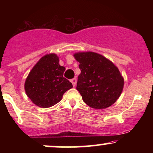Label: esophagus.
<instances>
[{
  "label": "esophagus",
  "instance_id": "esophagus-1",
  "mask_svg": "<svg viewBox=\"0 0 153 153\" xmlns=\"http://www.w3.org/2000/svg\"><path fill=\"white\" fill-rule=\"evenodd\" d=\"M71 82H72V84H73V86H75V85H76V82H77V79L76 78L71 79Z\"/></svg>",
  "mask_w": 153,
  "mask_h": 153
}]
</instances>
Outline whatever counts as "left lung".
<instances>
[{
  "instance_id": "obj_1",
  "label": "left lung",
  "mask_w": 153,
  "mask_h": 153,
  "mask_svg": "<svg viewBox=\"0 0 153 153\" xmlns=\"http://www.w3.org/2000/svg\"><path fill=\"white\" fill-rule=\"evenodd\" d=\"M79 62L77 90L91 108L103 109L111 106L122 94L124 78L118 68L101 54L93 52L74 54Z\"/></svg>"
}]
</instances>
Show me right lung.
I'll list each match as a JSON object with an SVG mask.
<instances>
[{
    "mask_svg": "<svg viewBox=\"0 0 153 153\" xmlns=\"http://www.w3.org/2000/svg\"><path fill=\"white\" fill-rule=\"evenodd\" d=\"M65 71V68L59 65L57 54L42 57L26 78L24 88L28 97L42 108L58 103L63 94L73 88L71 82L63 77Z\"/></svg>",
    "mask_w": 153,
    "mask_h": 153,
    "instance_id": "1",
    "label": "right lung"
}]
</instances>
